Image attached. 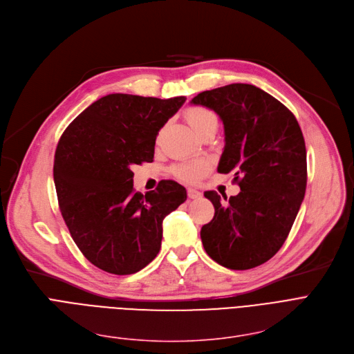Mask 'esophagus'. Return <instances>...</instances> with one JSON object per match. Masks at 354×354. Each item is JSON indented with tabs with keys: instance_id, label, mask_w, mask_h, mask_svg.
Wrapping results in <instances>:
<instances>
[{
	"instance_id": "1",
	"label": "esophagus",
	"mask_w": 354,
	"mask_h": 354,
	"mask_svg": "<svg viewBox=\"0 0 354 354\" xmlns=\"http://www.w3.org/2000/svg\"><path fill=\"white\" fill-rule=\"evenodd\" d=\"M187 194H189L190 198H200L201 197V193L197 189H193V187L187 189Z\"/></svg>"
}]
</instances>
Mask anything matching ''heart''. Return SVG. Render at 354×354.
Listing matches in <instances>:
<instances>
[{
    "mask_svg": "<svg viewBox=\"0 0 354 354\" xmlns=\"http://www.w3.org/2000/svg\"><path fill=\"white\" fill-rule=\"evenodd\" d=\"M184 116L189 122V125L194 129L197 136H200L201 132L209 129V128H217V116L216 113L206 108V106H200L194 105L186 109L184 112ZM207 170V164L201 160L192 161V162H184L173 168V173L184 181H196L201 176H203Z\"/></svg>",
    "mask_w": 354,
    "mask_h": 354,
    "instance_id": "1",
    "label": "heart"
}]
</instances>
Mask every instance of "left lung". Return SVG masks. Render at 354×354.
I'll use <instances>...</instances> for the list:
<instances>
[{"label": "left lung", "mask_w": 354, "mask_h": 354, "mask_svg": "<svg viewBox=\"0 0 354 354\" xmlns=\"http://www.w3.org/2000/svg\"><path fill=\"white\" fill-rule=\"evenodd\" d=\"M193 105L213 109L225 127L217 171L234 173L238 196L205 192L214 206L200 238L207 255L229 269L271 259L294 225L307 187V149L294 113L248 83L205 91Z\"/></svg>", "instance_id": "obj_1"}]
</instances>
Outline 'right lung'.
<instances>
[{"label":"right lung","mask_w":354,"mask_h":354,"mask_svg":"<svg viewBox=\"0 0 354 354\" xmlns=\"http://www.w3.org/2000/svg\"><path fill=\"white\" fill-rule=\"evenodd\" d=\"M186 102L111 93L66 128L53 177L62 216L85 258L115 275L141 271L161 248L162 221L187 198L173 180L145 196L133 190V164L151 162L158 131Z\"/></svg>","instance_id":"obj_1"}]
</instances>
